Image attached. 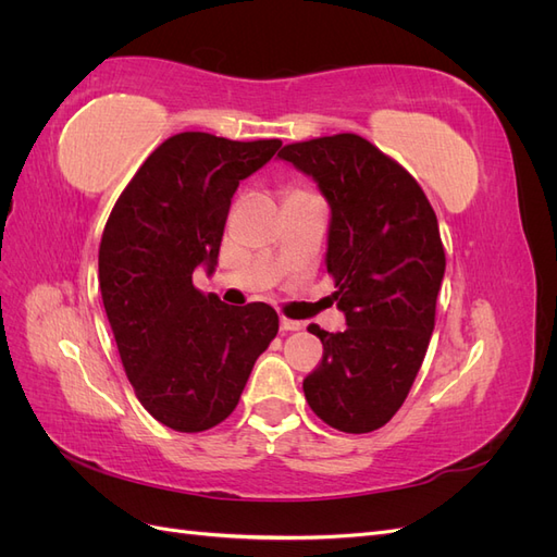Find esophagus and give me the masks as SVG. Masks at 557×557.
I'll list each match as a JSON object with an SVG mask.
<instances>
[{"label":"esophagus","instance_id":"obj_1","mask_svg":"<svg viewBox=\"0 0 557 557\" xmlns=\"http://www.w3.org/2000/svg\"><path fill=\"white\" fill-rule=\"evenodd\" d=\"M281 330L283 332H295V330H301V323H297V320L281 318Z\"/></svg>","mask_w":557,"mask_h":557}]
</instances>
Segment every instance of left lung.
<instances>
[{"label": "left lung", "instance_id": "1", "mask_svg": "<svg viewBox=\"0 0 557 557\" xmlns=\"http://www.w3.org/2000/svg\"><path fill=\"white\" fill-rule=\"evenodd\" d=\"M278 160L315 181L330 205L325 267L346 330L323 342L305 379L313 413L334 430L383 428L407 399L434 330L446 256L416 178L358 134L285 146Z\"/></svg>", "mask_w": 557, "mask_h": 557}]
</instances>
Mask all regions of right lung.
Returning a JSON list of instances; mask_svg holds the SVG:
<instances>
[{
    "mask_svg": "<svg viewBox=\"0 0 557 557\" xmlns=\"http://www.w3.org/2000/svg\"><path fill=\"white\" fill-rule=\"evenodd\" d=\"M281 148L181 132L158 146L117 197L99 244V290L141 407L176 432H205L234 411L278 332L264 301L227 307L201 295L232 197Z\"/></svg>",
    "mask_w": 557,
    "mask_h": 557,
    "instance_id": "add662e5",
    "label": "right lung"
}]
</instances>
